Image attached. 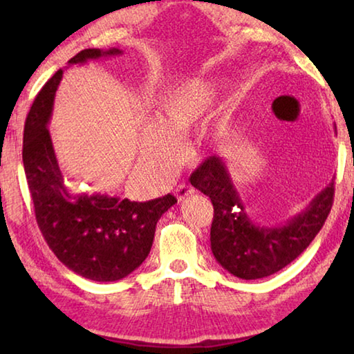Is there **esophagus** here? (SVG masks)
<instances>
[{
	"label": "esophagus",
	"mask_w": 354,
	"mask_h": 354,
	"mask_svg": "<svg viewBox=\"0 0 354 354\" xmlns=\"http://www.w3.org/2000/svg\"><path fill=\"white\" fill-rule=\"evenodd\" d=\"M194 192H195L194 187H190L189 184H181L175 189V195L179 201H184L185 198H189V196L194 195Z\"/></svg>",
	"instance_id": "obj_1"
}]
</instances>
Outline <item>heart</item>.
I'll return each instance as SVG.
<instances>
[{
	"label": "heart",
	"mask_w": 354,
	"mask_h": 354,
	"mask_svg": "<svg viewBox=\"0 0 354 354\" xmlns=\"http://www.w3.org/2000/svg\"><path fill=\"white\" fill-rule=\"evenodd\" d=\"M212 84L189 81L154 104V120H147L140 137V160L148 171L167 173L179 159L178 140L200 127L214 107Z\"/></svg>",
	"instance_id": "b5f03b06"
}]
</instances>
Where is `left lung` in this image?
<instances>
[{"mask_svg":"<svg viewBox=\"0 0 354 354\" xmlns=\"http://www.w3.org/2000/svg\"><path fill=\"white\" fill-rule=\"evenodd\" d=\"M190 184L214 206L211 248L225 270L242 279L270 277L298 257L325 225L334 201V181L301 214L278 227L256 226L245 214L223 159L211 156L190 175Z\"/></svg>","mask_w":354,"mask_h":354,"instance_id":"1","label":"left lung"}]
</instances>
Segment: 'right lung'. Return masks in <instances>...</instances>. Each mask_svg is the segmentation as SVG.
Wrapping results in <instances>:
<instances>
[{"label": "right lung", "instance_id": "1", "mask_svg": "<svg viewBox=\"0 0 354 354\" xmlns=\"http://www.w3.org/2000/svg\"><path fill=\"white\" fill-rule=\"evenodd\" d=\"M115 55L122 51L88 48L68 64ZM62 73L57 70L41 87L23 131V165L35 220L48 247L71 272L100 283L118 281L147 259L156 225L178 200L169 194L137 203L100 194H73L65 185L46 128Z\"/></svg>", "mask_w": 354, "mask_h": 354}]
</instances>
